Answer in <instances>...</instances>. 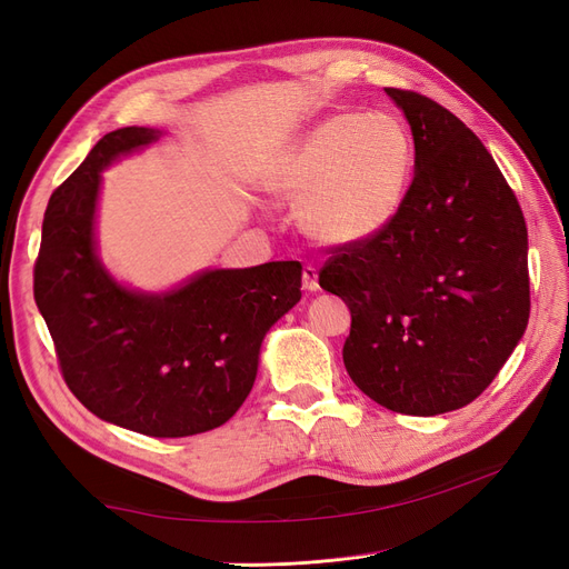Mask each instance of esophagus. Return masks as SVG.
I'll return each instance as SVG.
<instances>
[{"label": "esophagus", "mask_w": 569, "mask_h": 569, "mask_svg": "<svg viewBox=\"0 0 569 569\" xmlns=\"http://www.w3.org/2000/svg\"><path fill=\"white\" fill-rule=\"evenodd\" d=\"M301 280H303V287H306L308 291H318V289H320V284H318V270H316V266H311V263L303 266Z\"/></svg>", "instance_id": "34e87169"}]
</instances>
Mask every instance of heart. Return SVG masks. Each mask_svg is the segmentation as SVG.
<instances>
[{
    "mask_svg": "<svg viewBox=\"0 0 569 569\" xmlns=\"http://www.w3.org/2000/svg\"><path fill=\"white\" fill-rule=\"evenodd\" d=\"M412 142L387 113H335L308 130L274 166L272 192L301 207L320 242L351 244L385 230L412 178Z\"/></svg>",
    "mask_w": 569,
    "mask_h": 569,
    "instance_id": "obj_1",
    "label": "heart"
}]
</instances>
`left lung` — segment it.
<instances>
[{
	"label": "left lung",
	"mask_w": 569,
	"mask_h": 569,
	"mask_svg": "<svg viewBox=\"0 0 569 569\" xmlns=\"http://www.w3.org/2000/svg\"><path fill=\"white\" fill-rule=\"evenodd\" d=\"M408 118L416 176L385 230L330 249L320 287L351 311L343 366L403 416L485 391L529 320L527 226L479 137L420 92L387 88Z\"/></svg>",
	"instance_id": "left-lung-1"
}]
</instances>
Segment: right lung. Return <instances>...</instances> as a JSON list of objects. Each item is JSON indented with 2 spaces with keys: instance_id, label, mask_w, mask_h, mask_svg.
Here are the masks:
<instances>
[{
  "instance_id": "add662e5",
  "label": "right lung",
  "mask_w": 569,
  "mask_h": 569,
  "mask_svg": "<svg viewBox=\"0 0 569 569\" xmlns=\"http://www.w3.org/2000/svg\"><path fill=\"white\" fill-rule=\"evenodd\" d=\"M157 137L104 134L54 189L32 289L76 399L101 420L176 439L226 425L244 403L266 332L301 299V263L209 270L163 297L116 284L94 256L99 170Z\"/></svg>"
}]
</instances>
